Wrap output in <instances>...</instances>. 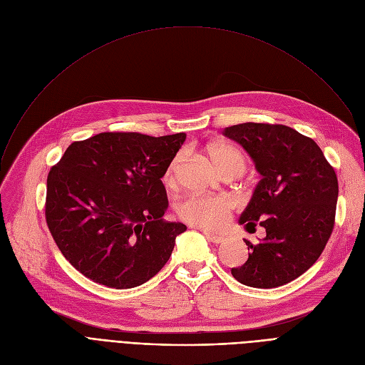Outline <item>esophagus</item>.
I'll return each instance as SVG.
<instances>
[{"mask_svg": "<svg viewBox=\"0 0 365 365\" xmlns=\"http://www.w3.org/2000/svg\"><path fill=\"white\" fill-rule=\"evenodd\" d=\"M204 235L207 237L208 241H212V242H215V244H220V242L225 241V238H223L222 235H217V234H212V232L204 231Z\"/></svg>", "mask_w": 365, "mask_h": 365, "instance_id": "esophagus-1", "label": "esophagus"}]
</instances>
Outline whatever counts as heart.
<instances>
[{
    "label": "heart",
    "instance_id": "1",
    "mask_svg": "<svg viewBox=\"0 0 365 365\" xmlns=\"http://www.w3.org/2000/svg\"><path fill=\"white\" fill-rule=\"evenodd\" d=\"M207 153L213 164L226 175V173H241L245 168L242 153L225 143H213L207 146ZM182 163V153L170 161L164 171V183L175 185L178 171ZM232 210V200L223 195H189L183 198L178 207V216L189 225L205 227V229H220L229 219Z\"/></svg>",
    "mask_w": 365,
    "mask_h": 365
}]
</instances>
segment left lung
I'll return each instance as SVG.
<instances>
[{"label":"left lung","mask_w":365,"mask_h":365,"mask_svg":"<svg viewBox=\"0 0 365 365\" xmlns=\"http://www.w3.org/2000/svg\"><path fill=\"white\" fill-rule=\"evenodd\" d=\"M238 142L260 173L253 197L240 216L266 237L248 245V259L232 267L237 281L275 289L304 274L321 256L334 226L339 185L319 146L292 127L244 123L223 130Z\"/></svg>","instance_id":"left-lung-1"}]
</instances>
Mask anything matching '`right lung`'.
<instances>
[{
	"label": "right lung",
	"instance_id": "1",
	"mask_svg": "<svg viewBox=\"0 0 365 365\" xmlns=\"http://www.w3.org/2000/svg\"><path fill=\"white\" fill-rule=\"evenodd\" d=\"M185 139L99 133L69 145L48 173L46 220L76 271L110 289H133L161 271L186 231L163 219L161 182Z\"/></svg>",
	"mask_w": 365,
	"mask_h": 365
}]
</instances>
